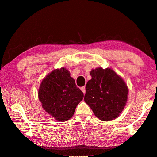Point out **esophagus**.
Masks as SVG:
<instances>
[{
	"label": "esophagus",
	"instance_id": "34e87169",
	"mask_svg": "<svg viewBox=\"0 0 157 157\" xmlns=\"http://www.w3.org/2000/svg\"><path fill=\"white\" fill-rule=\"evenodd\" d=\"M80 90H82V92L84 94L86 93V88H85V86L81 87V88H80Z\"/></svg>",
	"mask_w": 157,
	"mask_h": 157
}]
</instances>
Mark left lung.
I'll return each instance as SVG.
<instances>
[{
	"label": "left lung",
	"instance_id": "obj_1",
	"mask_svg": "<svg viewBox=\"0 0 157 157\" xmlns=\"http://www.w3.org/2000/svg\"><path fill=\"white\" fill-rule=\"evenodd\" d=\"M84 101L99 119L109 121L119 116L128 99V89L123 79L111 69L97 68L90 72Z\"/></svg>",
	"mask_w": 157,
	"mask_h": 157
}]
</instances>
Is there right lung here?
<instances>
[{
	"instance_id": "right-lung-1",
	"label": "right lung",
	"mask_w": 157,
	"mask_h": 157,
	"mask_svg": "<svg viewBox=\"0 0 157 157\" xmlns=\"http://www.w3.org/2000/svg\"><path fill=\"white\" fill-rule=\"evenodd\" d=\"M84 97L83 92L65 68L56 69L41 82L39 99L44 110L55 119L64 122L73 117Z\"/></svg>"
}]
</instances>
